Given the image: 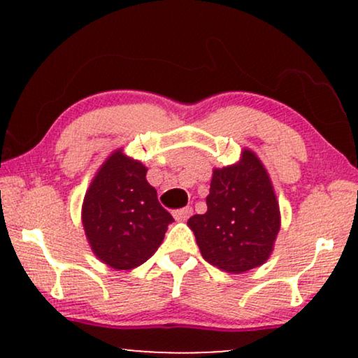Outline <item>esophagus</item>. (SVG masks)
Segmentation results:
<instances>
[{"label": "esophagus", "instance_id": "1", "mask_svg": "<svg viewBox=\"0 0 358 358\" xmlns=\"http://www.w3.org/2000/svg\"><path fill=\"white\" fill-rule=\"evenodd\" d=\"M190 215H192V208L190 207H185V208H180V210H176L174 212V218L178 220V222H185Z\"/></svg>", "mask_w": 358, "mask_h": 358}]
</instances>
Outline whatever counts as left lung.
<instances>
[{"label":"left lung","mask_w":358,"mask_h":358,"mask_svg":"<svg viewBox=\"0 0 358 358\" xmlns=\"http://www.w3.org/2000/svg\"><path fill=\"white\" fill-rule=\"evenodd\" d=\"M205 261L229 273L262 266L272 254L280 208L262 161L243 150L236 164L213 169L207 212L189 218Z\"/></svg>","instance_id":"8db88e82"}]
</instances>
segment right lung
Segmentation results:
<instances>
[{
  "instance_id": "obj_1",
  "label": "right lung",
  "mask_w": 358,
  "mask_h": 358,
  "mask_svg": "<svg viewBox=\"0 0 358 358\" xmlns=\"http://www.w3.org/2000/svg\"><path fill=\"white\" fill-rule=\"evenodd\" d=\"M146 169L117 150L104 161L85 195L81 220L101 262L131 271L148 261L174 222L146 180Z\"/></svg>"
}]
</instances>
